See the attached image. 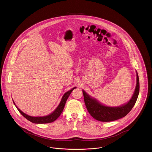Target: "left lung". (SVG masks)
<instances>
[{
  "instance_id": "8db88e82",
  "label": "left lung",
  "mask_w": 152,
  "mask_h": 152,
  "mask_svg": "<svg viewBox=\"0 0 152 152\" xmlns=\"http://www.w3.org/2000/svg\"><path fill=\"white\" fill-rule=\"evenodd\" d=\"M137 83L134 94L127 103L119 107H109L99 103L83 91L85 106L91 115L98 121H114L127 115L133 108L139 96L140 83L136 71Z\"/></svg>"
}]
</instances>
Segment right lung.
I'll list each match as a JSON object with an SVG mask.
<instances>
[{
	"label": "right lung",
	"mask_w": 152,
	"mask_h": 152,
	"mask_svg": "<svg viewBox=\"0 0 152 152\" xmlns=\"http://www.w3.org/2000/svg\"><path fill=\"white\" fill-rule=\"evenodd\" d=\"M75 88H76V87L72 88L71 90L69 91L66 92L63 96V97L61 98V103H59V106H58V107L55 109L53 113H52L51 114H50L49 115L45 116H38V117H34V116H31L28 115L24 113L23 111H21L20 110L18 109V107L16 106V104H15V102H13V103L15 104V105L16 106V108L18 109V111L21 113V114L25 117L26 119H28V121L33 123H36V124H45V123H51L54 121L59 116L61 115L63 110L64 109V106L66 102L67 101V99L68 97L69 96L70 94L71 93V92L72 91L73 89H75Z\"/></svg>",
	"instance_id": "1"
}]
</instances>
